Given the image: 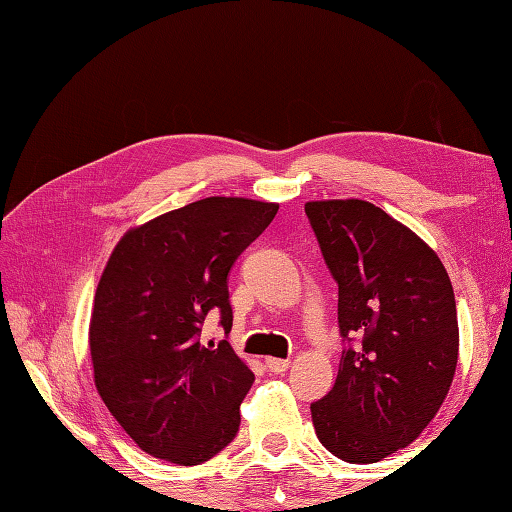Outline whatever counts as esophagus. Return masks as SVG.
Returning a JSON list of instances; mask_svg holds the SVG:
<instances>
[{
    "label": "esophagus",
    "instance_id": "1",
    "mask_svg": "<svg viewBox=\"0 0 512 512\" xmlns=\"http://www.w3.org/2000/svg\"><path fill=\"white\" fill-rule=\"evenodd\" d=\"M266 367L270 369V372H275V374H284L286 369L290 367V361H286V358H273V356H268V358H266Z\"/></svg>",
    "mask_w": 512,
    "mask_h": 512
}]
</instances>
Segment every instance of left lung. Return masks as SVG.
<instances>
[{"mask_svg": "<svg viewBox=\"0 0 512 512\" xmlns=\"http://www.w3.org/2000/svg\"><path fill=\"white\" fill-rule=\"evenodd\" d=\"M339 284L343 350L328 396L312 402L336 458L372 464L416 440L449 394L460 330L447 268L427 242L365 200L306 202Z\"/></svg>", "mask_w": 512, "mask_h": 512, "instance_id": "left-lung-1", "label": "left lung"}]
</instances>
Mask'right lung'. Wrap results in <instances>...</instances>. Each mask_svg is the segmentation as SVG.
<instances>
[{
	"label": "right lung",
	"instance_id": "right-lung-1",
	"mask_svg": "<svg viewBox=\"0 0 512 512\" xmlns=\"http://www.w3.org/2000/svg\"><path fill=\"white\" fill-rule=\"evenodd\" d=\"M279 204L204 198L118 239L90 319L94 385L145 453L180 466L211 460L239 429L255 374L228 341L200 343L220 310L228 332V270L266 231Z\"/></svg>",
	"mask_w": 512,
	"mask_h": 512
}]
</instances>
